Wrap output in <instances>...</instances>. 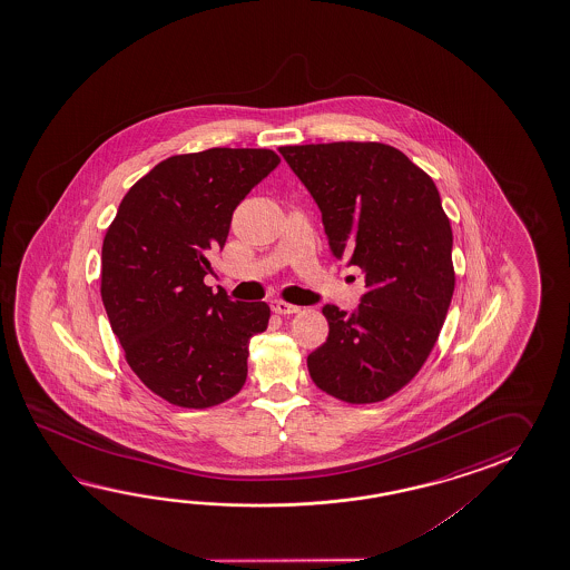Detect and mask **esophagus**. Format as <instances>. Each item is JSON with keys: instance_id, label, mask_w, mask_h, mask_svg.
Wrapping results in <instances>:
<instances>
[{"instance_id": "1", "label": "esophagus", "mask_w": 570, "mask_h": 570, "mask_svg": "<svg viewBox=\"0 0 570 570\" xmlns=\"http://www.w3.org/2000/svg\"><path fill=\"white\" fill-rule=\"evenodd\" d=\"M271 307H273V312L279 315H291L297 314L299 312V307L297 305H291L287 302H273L271 303Z\"/></svg>"}]
</instances>
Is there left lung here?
Masks as SVG:
<instances>
[{
  "instance_id": "left-lung-1",
  "label": "left lung",
  "mask_w": 570,
  "mask_h": 570,
  "mask_svg": "<svg viewBox=\"0 0 570 570\" xmlns=\"http://www.w3.org/2000/svg\"><path fill=\"white\" fill-rule=\"evenodd\" d=\"M322 212L327 243L364 271L361 305H324L327 340L307 356L315 387L352 403L395 395L420 373L454 293L452 228L432 177L395 146H281Z\"/></svg>"
}]
</instances>
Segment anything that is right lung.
<instances>
[{
	"mask_svg": "<svg viewBox=\"0 0 570 570\" xmlns=\"http://www.w3.org/2000/svg\"><path fill=\"white\" fill-rule=\"evenodd\" d=\"M281 158L268 148H207L160 160L124 195L101 246V299L124 358L155 395L187 410L232 400L265 302H230L204 277L232 214Z\"/></svg>",
	"mask_w": 570,
	"mask_h": 570,
	"instance_id": "add662e5",
	"label": "right lung"
}]
</instances>
